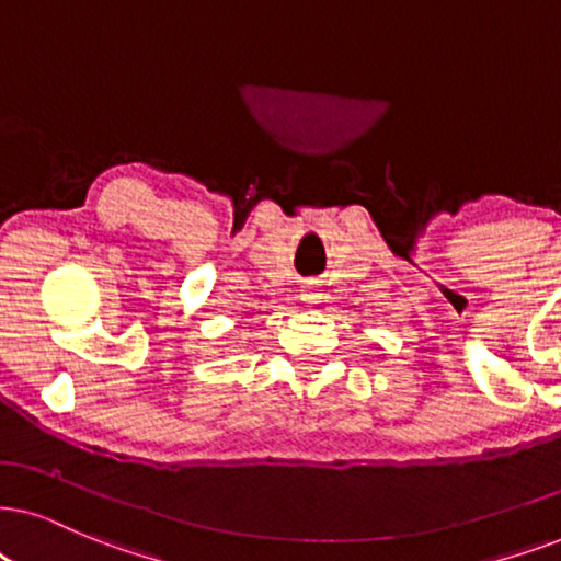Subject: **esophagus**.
<instances>
[{
	"label": "esophagus",
	"instance_id": "obj_1",
	"mask_svg": "<svg viewBox=\"0 0 561 561\" xmlns=\"http://www.w3.org/2000/svg\"><path fill=\"white\" fill-rule=\"evenodd\" d=\"M302 300L305 302H318V300H321V293H318V287H305L302 289Z\"/></svg>",
	"mask_w": 561,
	"mask_h": 561
}]
</instances>
